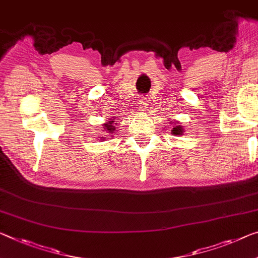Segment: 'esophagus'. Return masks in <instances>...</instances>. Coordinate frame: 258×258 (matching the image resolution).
<instances>
[{
    "label": "esophagus",
    "mask_w": 258,
    "mask_h": 258,
    "mask_svg": "<svg viewBox=\"0 0 258 258\" xmlns=\"http://www.w3.org/2000/svg\"><path fill=\"white\" fill-rule=\"evenodd\" d=\"M138 106H140L142 112H146V108H148V100H146L145 97H140V99H138Z\"/></svg>",
    "instance_id": "34e87169"
}]
</instances>
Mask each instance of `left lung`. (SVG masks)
Instances as JSON below:
<instances>
[{"label": "left lung", "instance_id": "obj_1", "mask_svg": "<svg viewBox=\"0 0 258 258\" xmlns=\"http://www.w3.org/2000/svg\"><path fill=\"white\" fill-rule=\"evenodd\" d=\"M183 128H182V125H179V124H176V125H173V129H172V134L174 135V136H177V135H182L183 134Z\"/></svg>", "mask_w": 258, "mask_h": 258}]
</instances>
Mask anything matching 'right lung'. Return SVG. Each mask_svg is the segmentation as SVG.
<instances>
[{
  "label": "right lung",
  "instance_id": "add662e5",
  "mask_svg": "<svg viewBox=\"0 0 258 258\" xmlns=\"http://www.w3.org/2000/svg\"><path fill=\"white\" fill-rule=\"evenodd\" d=\"M115 126H116L115 121H114L113 118H110L108 122H106L102 128H104V132H106L107 134H109L110 136H113L114 132H115Z\"/></svg>",
  "mask_w": 258,
  "mask_h": 258
}]
</instances>
